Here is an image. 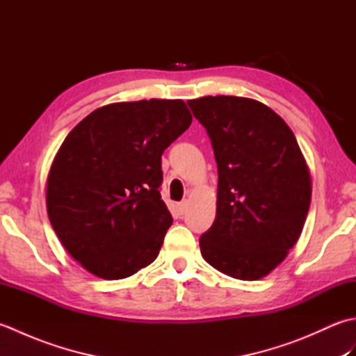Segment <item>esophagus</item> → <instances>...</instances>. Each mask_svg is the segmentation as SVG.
<instances>
[{
  "label": "esophagus",
  "instance_id": "34e87169",
  "mask_svg": "<svg viewBox=\"0 0 356 356\" xmlns=\"http://www.w3.org/2000/svg\"><path fill=\"white\" fill-rule=\"evenodd\" d=\"M185 213H186V202L179 203V205H177V214L179 216H184Z\"/></svg>",
  "mask_w": 356,
  "mask_h": 356
}]
</instances>
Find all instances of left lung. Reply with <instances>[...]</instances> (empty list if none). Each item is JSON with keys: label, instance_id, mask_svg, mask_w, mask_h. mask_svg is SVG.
Masks as SVG:
<instances>
[{"label": "left lung", "instance_id": "8db88e82", "mask_svg": "<svg viewBox=\"0 0 356 356\" xmlns=\"http://www.w3.org/2000/svg\"><path fill=\"white\" fill-rule=\"evenodd\" d=\"M207 128L218 172L217 213L200 237L211 266L238 280L266 277L297 243L311 207V174L292 130L249 97L188 101Z\"/></svg>", "mask_w": 356, "mask_h": 356}]
</instances>
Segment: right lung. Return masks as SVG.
Wrapping results in <instances>:
<instances>
[{
  "mask_svg": "<svg viewBox=\"0 0 356 356\" xmlns=\"http://www.w3.org/2000/svg\"><path fill=\"white\" fill-rule=\"evenodd\" d=\"M180 99L110 104L63 142L47 177V213L90 274L127 278L156 260L172 217L161 197L162 154L191 125Z\"/></svg>",
  "mask_w": 356,
  "mask_h": 356,
  "instance_id": "obj_1",
  "label": "right lung"
}]
</instances>
